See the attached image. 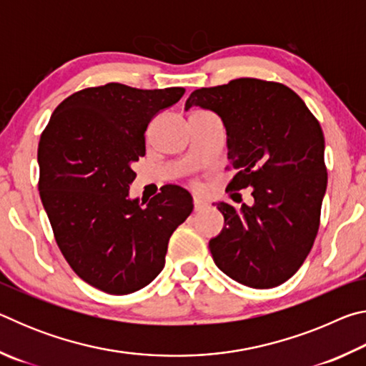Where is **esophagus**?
<instances>
[{"instance_id": "obj_1", "label": "esophagus", "mask_w": 366, "mask_h": 366, "mask_svg": "<svg viewBox=\"0 0 366 366\" xmlns=\"http://www.w3.org/2000/svg\"><path fill=\"white\" fill-rule=\"evenodd\" d=\"M208 207H209L208 202L202 200V198H198V197L194 198V209H195V212H203V209H207Z\"/></svg>"}]
</instances>
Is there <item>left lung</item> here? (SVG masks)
<instances>
[{"mask_svg": "<svg viewBox=\"0 0 366 366\" xmlns=\"http://www.w3.org/2000/svg\"><path fill=\"white\" fill-rule=\"evenodd\" d=\"M192 107L221 117L235 171L227 189L252 187L253 197L250 207L216 203L224 227L209 240L214 263L244 286H280L305 262L320 227L327 185L320 122L289 86L250 77L192 92Z\"/></svg>", "mask_w": 366, "mask_h": 366, "instance_id": "left-lung-1", "label": "left lung"}]
</instances>
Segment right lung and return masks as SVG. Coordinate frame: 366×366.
I'll return each instance as SVG.
<instances>
[{
  "mask_svg": "<svg viewBox=\"0 0 366 366\" xmlns=\"http://www.w3.org/2000/svg\"><path fill=\"white\" fill-rule=\"evenodd\" d=\"M184 94L182 86H92L67 97L40 137L39 190L54 239L80 280L107 294L148 286L194 209L189 192L172 184L148 203L129 197L148 124Z\"/></svg>",
  "mask_w": 366,
  "mask_h": 366,
  "instance_id": "obj_1",
  "label": "right lung"
}]
</instances>
